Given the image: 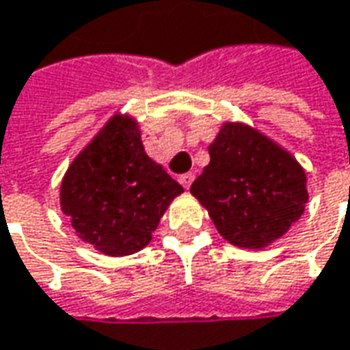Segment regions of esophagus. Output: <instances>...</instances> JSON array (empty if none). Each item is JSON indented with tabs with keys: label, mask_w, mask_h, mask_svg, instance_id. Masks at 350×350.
Segmentation results:
<instances>
[{
	"label": "esophagus",
	"mask_w": 350,
	"mask_h": 350,
	"mask_svg": "<svg viewBox=\"0 0 350 350\" xmlns=\"http://www.w3.org/2000/svg\"><path fill=\"white\" fill-rule=\"evenodd\" d=\"M193 181H195V173H185V175L179 177V183H181L185 189H189L193 185Z\"/></svg>",
	"instance_id": "obj_1"
}]
</instances>
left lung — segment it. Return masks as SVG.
Returning a JSON list of instances; mask_svg holds the SVG:
<instances>
[{"instance_id":"left-lung-1","label":"left lung","mask_w":350,"mask_h":350,"mask_svg":"<svg viewBox=\"0 0 350 350\" xmlns=\"http://www.w3.org/2000/svg\"><path fill=\"white\" fill-rule=\"evenodd\" d=\"M208 154L210 163L191 193L208 210L226 241L237 247H265L304 214V169L261 132L226 122Z\"/></svg>"}]
</instances>
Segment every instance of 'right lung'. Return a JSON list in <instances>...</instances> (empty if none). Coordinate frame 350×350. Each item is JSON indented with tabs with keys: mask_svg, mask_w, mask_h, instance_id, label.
<instances>
[{
	"mask_svg": "<svg viewBox=\"0 0 350 350\" xmlns=\"http://www.w3.org/2000/svg\"><path fill=\"white\" fill-rule=\"evenodd\" d=\"M181 193V185L146 155L138 124L116 115L70 165L60 204L77 237L122 257L150 243L169 202Z\"/></svg>",
	"mask_w": 350,
	"mask_h": 350,
	"instance_id": "right-lung-1",
	"label": "right lung"
}]
</instances>
